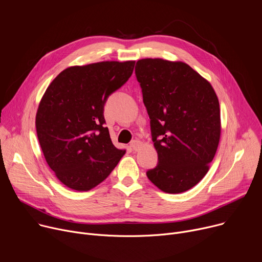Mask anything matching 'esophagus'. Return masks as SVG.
<instances>
[{
	"instance_id": "34e87169",
	"label": "esophagus",
	"mask_w": 262,
	"mask_h": 262,
	"mask_svg": "<svg viewBox=\"0 0 262 262\" xmlns=\"http://www.w3.org/2000/svg\"><path fill=\"white\" fill-rule=\"evenodd\" d=\"M141 145H142V143H141V141H139V140H134V141H132V143H130V147L134 149L135 151L138 150V149L141 147Z\"/></svg>"
}]
</instances>
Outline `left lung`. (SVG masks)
I'll return each mask as SVG.
<instances>
[{
	"mask_svg": "<svg viewBox=\"0 0 262 262\" xmlns=\"http://www.w3.org/2000/svg\"><path fill=\"white\" fill-rule=\"evenodd\" d=\"M159 164L147 177L168 194L192 189L208 172L221 137L210 83L181 61L141 59L136 65Z\"/></svg>",
	"mask_w": 262,
	"mask_h": 262,
	"instance_id": "left-lung-1",
	"label": "left lung"
}]
</instances>
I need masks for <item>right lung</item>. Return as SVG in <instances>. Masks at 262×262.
<instances>
[{
	"label": "right lung",
	"instance_id": "obj_1",
	"mask_svg": "<svg viewBox=\"0 0 262 262\" xmlns=\"http://www.w3.org/2000/svg\"><path fill=\"white\" fill-rule=\"evenodd\" d=\"M136 61L70 66L53 80L37 108V137L50 168L67 188L86 192L102 182L125 149L104 127L107 96L132 76Z\"/></svg>",
	"mask_w": 262,
	"mask_h": 262
}]
</instances>
